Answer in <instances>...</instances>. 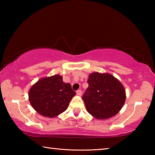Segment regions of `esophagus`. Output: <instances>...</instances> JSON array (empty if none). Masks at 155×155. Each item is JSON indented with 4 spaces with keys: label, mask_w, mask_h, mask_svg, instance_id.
Listing matches in <instances>:
<instances>
[{
    "label": "esophagus",
    "mask_w": 155,
    "mask_h": 155,
    "mask_svg": "<svg viewBox=\"0 0 155 155\" xmlns=\"http://www.w3.org/2000/svg\"><path fill=\"white\" fill-rule=\"evenodd\" d=\"M77 95H78V96H81V95H82V91L80 90H77Z\"/></svg>",
    "instance_id": "1"
}]
</instances>
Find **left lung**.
Wrapping results in <instances>:
<instances>
[{
  "label": "left lung",
  "instance_id": "obj_1",
  "mask_svg": "<svg viewBox=\"0 0 155 155\" xmlns=\"http://www.w3.org/2000/svg\"><path fill=\"white\" fill-rule=\"evenodd\" d=\"M89 87L83 96L89 114L98 120L114 117L126 101L125 89L121 82L109 73L93 72L89 75Z\"/></svg>",
  "mask_w": 155,
  "mask_h": 155
}]
</instances>
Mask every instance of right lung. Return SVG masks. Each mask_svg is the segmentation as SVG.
Returning <instances> with one entry per match:
<instances>
[{"label":"right lung","mask_w":155,"mask_h":155,"mask_svg":"<svg viewBox=\"0 0 155 155\" xmlns=\"http://www.w3.org/2000/svg\"><path fill=\"white\" fill-rule=\"evenodd\" d=\"M75 95L71 85L55 74L41 78L33 84L28 91V100L39 114L52 118L64 112Z\"/></svg>","instance_id":"right-lung-1"}]
</instances>
